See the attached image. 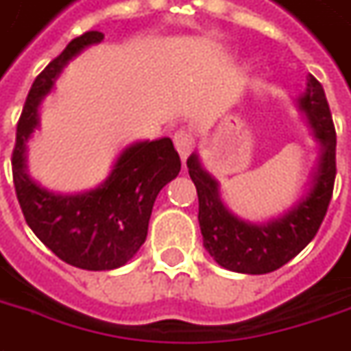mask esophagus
Instances as JSON below:
<instances>
[{
  "mask_svg": "<svg viewBox=\"0 0 351 351\" xmlns=\"http://www.w3.org/2000/svg\"><path fill=\"white\" fill-rule=\"evenodd\" d=\"M175 146L176 150H178V154H180V158H182V161H186L188 159V156L192 154L193 146H195V138H193V134L190 133V131H184V129H180V131H176L175 133Z\"/></svg>",
  "mask_w": 351,
  "mask_h": 351,
  "instance_id": "esophagus-1",
  "label": "esophagus"
}]
</instances>
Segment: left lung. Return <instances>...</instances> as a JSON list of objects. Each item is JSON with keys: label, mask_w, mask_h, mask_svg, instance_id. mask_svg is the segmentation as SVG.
I'll return each instance as SVG.
<instances>
[{"label": "left lung", "mask_w": 351, "mask_h": 351, "mask_svg": "<svg viewBox=\"0 0 351 351\" xmlns=\"http://www.w3.org/2000/svg\"><path fill=\"white\" fill-rule=\"evenodd\" d=\"M298 108L308 116L321 156L308 192L281 217L262 224L241 220L224 207L218 182L201 167L197 154L188 158V173L199 199L203 247L222 268L237 274H269L295 258L312 241L325 218L337 176V133L321 83L308 75Z\"/></svg>", "instance_id": "8db88e82"}]
</instances>
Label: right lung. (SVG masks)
<instances>
[{
  "label": "right lung",
  "mask_w": 351,
  "mask_h": 351,
  "mask_svg": "<svg viewBox=\"0 0 351 351\" xmlns=\"http://www.w3.org/2000/svg\"><path fill=\"white\" fill-rule=\"evenodd\" d=\"M102 39L100 32H85L36 77L16 125L13 150L14 192L32 232L60 261L93 271L119 268L133 258L146 241L158 193L180 173V158L165 136L127 146L106 180L87 192H49L28 175L26 141L39 123L41 100L73 56Z\"/></svg>",
  "instance_id": "obj_1"
}]
</instances>
